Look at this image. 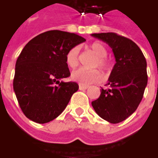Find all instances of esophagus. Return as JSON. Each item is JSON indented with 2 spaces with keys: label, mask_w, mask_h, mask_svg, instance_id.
I'll list each match as a JSON object with an SVG mask.
<instances>
[{
  "label": "esophagus",
  "mask_w": 158,
  "mask_h": 158,
  "mask_svg": "<svg viewBox=\"0 0 158 158\" xmlns=\"http://www.w3.org/2000/svg\"><path fill=\"white\" fill-rule=\"evenodd\" d=\"M79 90H85V89H87L88 85H79Z\"/></svg>",
  "instance_id": "esophagus-1"
}]
</instances>
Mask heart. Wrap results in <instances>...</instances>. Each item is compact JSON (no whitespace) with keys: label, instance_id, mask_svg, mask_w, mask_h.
Returning a JSON list of instances; mask_svg holds the SVG:
<instances>
[{"label":"heart","instance_id":"1","mask_svg":"<svg viewBox=\"0 0 158 158\" xmlns=\"http://www.w3.org/2000/svg\"><path fill=\"white\" fill-rule=\"evenodd\" d=\"M90 50L98 57L97 60L94 63V67H99L101 70L107 72L110 70V62L106 59L107 50L106 47L99 42H94L90 46ZM65 63L68 67L75 68L79 63V47H74L71 48L66 53ZM72 79L79 83V85H87L90 84L98 83L102 79L101 73L97 69L87 70L84 68H79L78 70L73 71L71 74Z\"/></svg>","mask_w":158,"mask_h":158}]
</instances>
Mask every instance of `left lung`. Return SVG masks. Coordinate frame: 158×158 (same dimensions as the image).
I'll use <instances>...</instances> for the list:
<instances>
[{
  "mask_svg": "<svg viewBox=\"0 0 158 158\" xmlns=\"http://www.w3.org/2000/svg\"><path fill=\"white\" fill-rule=\"evenodd\" d=\"M92 35L110 46L116 60L106 84L109 87L102 88L100 96L92 106L103 119L118 124L131 115L142 100L148 82L146 60L130 39L115 33Z\"/></svg>",
  "mask_w": 158,
  "mask_h": 158,
  "instance_id": "obj_1",
  "label": "left lung"
}]
</instances>
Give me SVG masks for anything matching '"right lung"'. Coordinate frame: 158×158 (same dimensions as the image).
I'll use <instances>...</instances> for the list:
<instances>
[{
    "instance_id": "1",
    "label": "right lung",
    "mask_w": 158,
    "mask_h": 158,
    "mask_svg": "<svg viewBox=\"0 0 158 158\" xmlns=\"http://www.w3.org/2000/svg\"><path fill=\"white\" fill-rule=\"evenodd\" d=\"M85 41L76 34L51 30L39 34L26 45L18 57L14 91L21 110L30 120L45 124L65 110L76 82H63L70 76L65 56L71 48Z\"/></svg>"
}]
</instances>
